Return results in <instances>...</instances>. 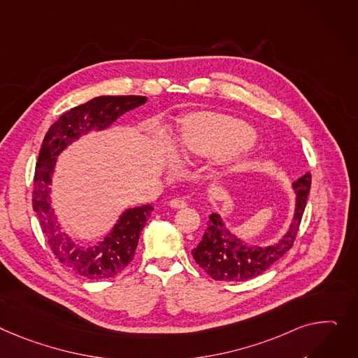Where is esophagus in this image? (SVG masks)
<instances>
[{
    "instance_id": "esophagus-1",
    "label": "esophagus",
    "mask_w": 358,
    "mask_h": 358,
    "mask_svg": "<svg viewBox=\"0 0 358 358\" xmlns=\"http://www.w3.org/2000/svg\"><path fill=\"white\" fill-rule=\"evenodd\" d=\"M185 206H187V203L184 200H181V199H174V200L170 201V207L171 208H184Z\"/></svg>"
}]
</instances>
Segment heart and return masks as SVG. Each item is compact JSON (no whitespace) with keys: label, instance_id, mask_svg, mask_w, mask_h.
I'll return each mask as SVG.
<instances>
[{"label":"heart","instance_id":"heart-1","mask_svg":"<svg viewBox=\"0 0 358 358\" xmlns=\"http://www.w3.org/2000/svg\"><path fill=\"white\" fill-rule=\"evenodd\" d=\"M252 129L239 119L213 112L188 115L176 139L182 157H219L226 166L241 162L252 147Z\"/></svg>","mask_w":358,"mask_h":358}]
</instances>
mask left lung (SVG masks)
I'll use <instances>...</instances> for the list:
<instances>
[{
  "instance_id": "8db88e82",
  "label": "left lung",
  "mask_w": 358,
  "mask_h": 358,
  "mask_svg": "<svg viewBox=\"0 0 358 358\" xmlns=\"http://www.w3.org/2000/svg\"><path fill=\"white\" fill-rule=\"evenodd\" d=\"M311 188V174L305 173L292 182L295 207L292 220L279 239L266 246L250 245L226 224L222 214L211 213L201 242L193 249L197 264L216 280L242 282L269 269L287 253L295 241L298 226Z\"/></svg>"
}]
</instances>
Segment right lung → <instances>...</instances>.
<instances>
[{
    "instance_id": "right-lung-1",
    "label": "right lung",
    "mask_w": 358,
    "mask_h": 358,
    "mask_svg": "<svg viewBox=\"0 0 358 358\" xmlns=\"http://www.w3.org/2000/svg\"><path fill=\"white\" fill-rule=\"evenodd\" d=\"M148 99L145 96H98L63 113L47 131L34 173L33 210L53 253L62 264L87 279H108L122 272L135 256L142 229L154 207L125 208L103 239L92 246L76 243L62 231L52 207V185L59 155L90 132L106 131L119 116Z\"/></svg>"
}]
</instances>
